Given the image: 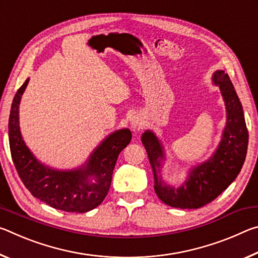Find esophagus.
I'll list each match as a JSON object with an SVG mask.
<instances>
[{"mask_svg":"<svg viewBox=\"0 0 258 258\" xmlns=\"http://www.w3.org/2000/svg\"><path fill=\"white\" fill-rule=\"evenodd\" d=\"M143 124V120L140 116H134L132 117V119H131V127L133 128V131H137L139 130L140 127H141Z\"/></svg>","mask_w":258,"mask_h":258,"instance_id":"obj_1","label":"esophagus"}]
</instances>
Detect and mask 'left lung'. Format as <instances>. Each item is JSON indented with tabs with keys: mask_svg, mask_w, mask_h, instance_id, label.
<instances>
[{
	"mask_svg": "<svg viewBox=\"0 0 258 258\" xmlns=\"http://www.w3.org/2000/svg\"><path fill=\"white\" fill-rule=\"evenodd\" d=\"M212 82L220 87L226 110L221 141L208 159L191 166L180 185L167 183L161 175L166 152L160 139L151 130L142 133L141 141L154 174L155 192L161 202L171 207L196 209L213 202L235 180L246 159L248 131L234 86L224 71L214 73Z\"/></svg>",
	"mask_w": 258,
	"mask_h": 258,
	"instance_id": "8db88e82",
	"label": "left lung"
}]
</instances>
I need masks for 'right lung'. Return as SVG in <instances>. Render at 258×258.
<instances>
[{"label":"right lung","instance_id":"right-lung-1","mask_svg":"<svg viewBox=\"0 0 258 258\" xmlns=\"http://www.w3.org/2000/svg\"><path fill=\"white\" fill-rule=\"evenodd\" d=\"M28 82L17 91L9 117V143L17 172L30 194L51 207L69 213L92 211L106 198L117 158L132 133L128 128L110 133L76 168L50 167L34 156L20 132L19 104Z\"/></svg>","mask_w":258,"mask_h":258}]
</instances>
